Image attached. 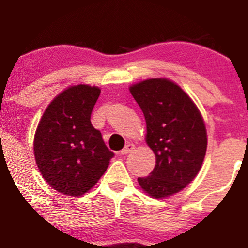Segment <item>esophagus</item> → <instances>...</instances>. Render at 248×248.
<instances>
[{
  "label": "esophagus",
  "instance_id": "1",
  "mask_svg": "<svg viewBox=\"0 0 248 248\" xmlns=\"http://www.w3.org/2000/svg\"><path fill=\"white\" fill-rule=\"evenodd\" d=\"M134 145L133 144H131V142H128V144L126 145V146L124 147V149L121 150V154L122 155H127V154H129V152H132L134 150Z\"/></svg>",
  "mask_w": 248,
  "mask_h": 248
}]
</instances>
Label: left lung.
Instances as JSON below:
<instances>
[{"label": "left lung", "instance_id": "8db88e82", "mask_svg": "<svg viewBox=\"0 0 248 248\" xmlns=\"http://www.w3.org/2000/svg\"><path fill=\"white\" fill-rule=\"evenodd\" d=\"M146 121V142L156 156L154 170L138 177L141 188L155 198L184 189L202 168L206 129L192 99L167 79H149L129 89Z\"/></svg>", "mask_w": 248, "mask_h": 248}]
</instances>
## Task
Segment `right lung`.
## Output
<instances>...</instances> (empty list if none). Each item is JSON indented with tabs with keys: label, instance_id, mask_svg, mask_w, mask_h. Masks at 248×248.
Segmentation results:
<instances>
[{
	"label": "right lung",
	"instance_id": "add662e5",
	"mask_svg": "<svg viewBox=\"0 0 248 248\" xmlns=\"http://www.w3.org/2000/svg\"><path fill=\"white\" fill-rule=\"evenodd\" d=\"M99 93L98 87L89 85L64 90L46 109L34 136L41 174L66 196L80 197L90 191L114 157L90 120Z\"/></svg>",
	"mask_w": 248,
	"mask_h": 248
}]
</instances>
